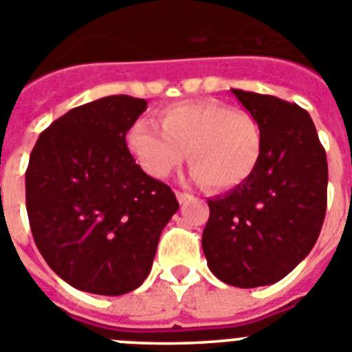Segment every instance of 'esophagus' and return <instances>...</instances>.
I'll use <instances>...</instances> for the list:
<instances>
[{"mask_svg":"<svg viewBox=\"0 0 352 352\" xmlns=\"http://www.w3.org/2000/svg\"><path fill=\"white\" fill-rule=\"evenodd\" d=\"M176 197H178L179 204H185V203H188V201H190L192 195L190 194H185V192H176Z\"/></svg>","mask_w":352,"mask_h":352,"instance_id":"obj_1","label":"esophagus"}]
</instances>
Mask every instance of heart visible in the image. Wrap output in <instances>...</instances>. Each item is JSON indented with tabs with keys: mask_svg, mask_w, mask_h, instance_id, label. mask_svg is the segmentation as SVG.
Wrapping results in <instances>:
<instances>
[{
	"mask_svg": "<svg viewBox=\"0 0 352 352\" xmlns=\"http://www.w3.org/2000/svg\"><path fill=\"white\" fill-rule=\"evenodd\" d=\"M160 125L139 120L126 135L130 153L153 178H167L186 155L195 183L229 190L259 164L263 133L245 109L219 100L179 102L162 109Z\"/></svg>",
	"mask_w": 352,
	"mask_h": 352,
	"instance_id": "heart-1",
	"label": "heart"
}]
</instances>
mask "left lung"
I'll use <instances>...</instances> for the list:
<instances>
[{
  "instance_id": "obj_1",
  "label": "left lung",
  "mask_w": 352,
  "mask_h": 352,
  "mask_svg": "<svg viewBox=\"0 0 352 352\" xmlns=\"http://www.w3.org/2000/svg\"><path fill=\"white\" fill-rule=\"evenodd\" d=\"M232 93L259 123L263 151L241 185L208 201L203 250L217 278L250 289L282 280L316 245L328 162L305 109L272 95Z\"/></svg>"
}]
</instances>
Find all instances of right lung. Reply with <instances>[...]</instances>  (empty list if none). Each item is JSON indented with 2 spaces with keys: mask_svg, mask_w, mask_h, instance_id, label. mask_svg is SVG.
<instances>
[{
  "mask_svg": "<svg viewBox=\"0 0 352 352\" xmlns=\"http://www.w3.org/2000/svg\"><path fill=\"white\" fill-rule=\"evenodd\" d=\"M148 102L104 96L40 133L26 170V210L40 254L79 291L120 296L151 272L162 229L179 204L126 148Z\"/></svg>",
  "mask_w": 352,
  "mask_h": 352,
  "instance_id": "obj_1",
  "label": "right lung"
}]
</instances>
